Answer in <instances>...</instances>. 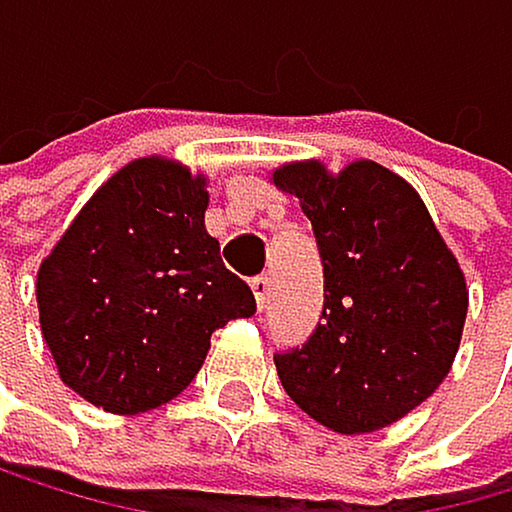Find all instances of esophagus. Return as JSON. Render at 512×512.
<instances>
[{"label": "esophagus", "mask_w": 512, "mask_h": 512, "mask_svg": "<svg viewBox=\"0 0 512 512\" xmlns=\"http://www.w3.org/2000/svg\"><path fill=\"white\" fill-rule=\"evenodd\" d=\"M250 288H253V295H256V304L266 307L269 304V295H272V278L269 275H256L253 282H250Z\"/></svg>", "instance_id": "esophagus-1"}]
</instances>
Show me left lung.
<instances>
[{
  "label": "left lung",
  "mask_w": 512,
  "mask_h": 512,
  "mask_svg": "<svg viewBox=\"0 0 512 512\" xmlns=\"http://www.w3.org/2000/svg\"><path fill=\"white\" fill-rule=\"evenodd\" d=\"M301 198L323 262L311 336L275 352L282 388L336 433L401 420L449 375L462 340L465 275L410 185L378 163L330 176L320 163L272 172Z\"/></svg>",
  "instance_id": "8db88e82"
}]
</instances>
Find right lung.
<instances>
[{"label":"right lung","mask_w":512,"mask_h":512,"mask_svg":"<svg viewBox=\"0 0 512 512\" xmlns=\"http://www.w3.org/2000/svg\"><path fill=\"white\" fill-rule=\"evenodd\" d=\"M205 179L169 160L118 169L37 272L41 330L89 404L144 413L182 394L256 298L205 230Z\"/></svg>","instance_id":"1"}]
</instances>
